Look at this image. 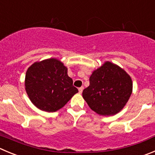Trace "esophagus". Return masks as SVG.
<instances>
[{"instance_id":"esophagus-1","label":"esophagus","mask_w":155,"mask_h":155,"mask_svg":"<svg viewBox=\"0 0 155 155\" xmlns=\"http://www.w3.org/2000/svg\"><path fill=\"white\" fill-rule=\"evenodd\" d=\"M83 89H84V87H83V86H82V87H80V88H79V93H82V91H83Z\"/></svg>"}]
</instances>
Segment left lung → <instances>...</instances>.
I'll return each instance as SVG.
<instances>
[{
  "label": "left lung",
  "instance_id": "1",
  "mask_svg": "<svg viewBox=\"0 0 155 155\" xmlns=\"http://www.w3.org/2000/svg\"><path fill=\"white\" fill-rule=\"evenodd\" d=\"M132 92V81L124 69L105 62L89 78L82 97L92 110L101 115H112L124 108Z\"/></svg>",
  "mask_w": 155,
  "mask_h": 155
}]
</instances>
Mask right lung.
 Instances as JSON below:
<instances>
[{"mask_svg":"<svg viewBox=\"0 0 155 155\" xmlns=\"http://www.w3.org/2000/svg\"><path fill=\"white\" fill-rule=\"evenodd\" d=\"M73 83L67 68L56 59L37 62L26 73V92L32 103L45 112L59 110L79 92Z\"/></svg>","mask_w":155,"mask_h":155,"instance_id":"right-lung-1","label":"right lung"}]
</instances>
